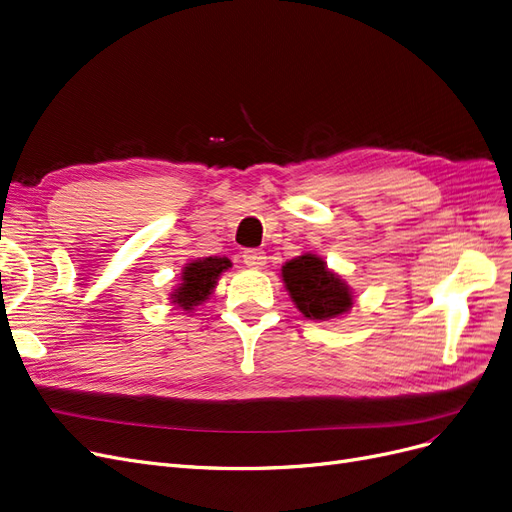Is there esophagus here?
<instances>
[{
  "instance_id": "esophagus-1",
  "label": "esophagus",
  "mask_w": 512,
  "mask_h": 512,
  "mask_svg": "<svg viewBox=\"0 0 512 512\" xmlns=\"http://www.w3.org/2000/svg\"><path fill=\"white\" fill-rule=\"evenodd\" d=\"M241 258L250 269H262L264 264H267V254L260 252V250H245Z\"/></svg>"
}]
</instances>
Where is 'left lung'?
I'll list each match as a JSON object with an SVG mask.
<instances>
[{
  "label": "left lung",
  "instance_id": "obj_1",
  "mask_svg": "<svg viewBox=\"0 0 512 512\" xmlns=\"http://www.w3.org/2000/svg\"><path fill=\"white\" fill-rule=\"evenodd\" d=\"M281 279L296 309L307 320L328 322L349 313L354 292L317 254H303L281 267Z\"/></svg>",
  "mask_w": 512,
  "mask_h": 512
}]
</instances>
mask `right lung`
I'll return each instance as SVG.
<instances>
[{"mask_svg":"<svg viewBox=\"0 0 512 512\" xmlns=\"http://www.w3.org/2000/svg\"><path fill=\"white\" fill-rule=\"evenodd\" d=\"M231 267V260L220 256L190 260L182 269L180 284L171 292V305L184 311H192L195 307L203 305L211 296V292L216 290L220 275Z\"/></svg>","mask_w":512,"mask_h":512,"instance_id":"add662e5","label":"right lung"}]
</instances>
